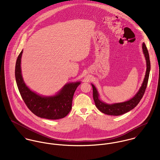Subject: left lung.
I'll return each instance as SVG.
<instances>
[{
    "mask_svg": "<svg viewBox=\"0 0 160 160\" xmlns=\"http://www.w3.org/2000/svg\"><path fill=\"white\" fill-rule=\"evenodd\" d=\"M142 48L143 52L144 53L146 62H147V71L145 76V78L143 82L142 83V86L140 87L139 91H138L136 95L131 100L126 101L122 103H118L114 104H107L104 102L100 101L98 98V93L95 87L92 84V89H93V98L97 108L103 113H105L108 115H113V116H119L121 114H124L130 110L134 108L138 103L140 102V100L143 97L145 89L147 86L149 74L150 71V57L148 54V51L145 43L142 44Z\"/></svg>",
    "mask_w": 160,
    "mask_h": 160,
    "instance_id": "8db88e82",
    "label": "left lung"
}]
</instances>
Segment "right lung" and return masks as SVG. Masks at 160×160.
Wrapping results in <instances>:
<instances>
[{"mask_svg": "<svg viewBox=\"0 0 160 160\" xmlns=\"http://www.w3.org/2000/svg\"><path fill=\"white\" fill-rule=\"evenodd\" d=\"M19 54L15 65V79L23 101L32 113L38 117L48 119H58L65 117L72 108L74 93L80 82L66 84L56 95L42 97L31 91L24 84L21 71V58Z\"/></svg>", "mask_w": 160, "mask_h": 160, "instance_id": "right-lung-1", "label": "right lung"}]
</instances>
